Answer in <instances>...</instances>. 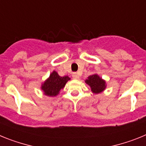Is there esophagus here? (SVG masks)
<instances>
[{
	"label": "esophagus",
	"mask_w": 146,
	"mask_h": 146,
	"mask_svg": "<svg viewBox=\"0 0 146 146\" xmlns=\"http://www.w3.org/2000/svg\"><path fill=\"white\" fill-rule=\"evenodd\" d=\"M72 77H73V79L78 80L80 78V76L77 73H73V74H72Z\"/></svg>",
	"instance_id": "esophagus-1"
}]
</instances>
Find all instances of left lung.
I'll use <instances>...</instances> for the list:
<instances>
[{"instance_id": "left-lung-1", "label": "left lung", "mask_w": 146, "mask_h": 146, "mask_svg": "<svg viewBox=\"0 0 146 146\" xmlns=\"http://www.w3.org/2000/svg\"><path fill=\"white\" fill-rule=\"evenodd\" d=\"M85 82L90 86L94 94H99L106 88V82L96 74L89 76Z\"/></svg>"}]
</instances>
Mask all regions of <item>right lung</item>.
Instances as JSON below:
<instances>
[{
	"mask_svg": "<svg viewBox=\"0 0 146 146\" xmlns=\"http://www.w3.org/2000/svg\"><path fill=\"white\" fill-rule=\"evenodd\" d=\"M70 80L68 76L60 77L55 71L50 74V77L44 82L41 89L44 94L48 96H55L59 94L60 91L65 86L66 83Z\"/></svg>",
	"mask_w": 146,
	"mask_h": 146,
	"instance_id": "1",
	"label": "right lung"
}]
</instances>
